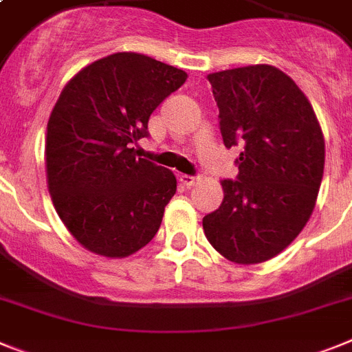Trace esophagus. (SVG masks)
<instances>
[{"label":"esophagus","mask_w":352,"mask_h":352,"mask_svg":"<svg viewBox=\"0 0 352 352\" xmlns=\"http://www.w3.org/2000/svg\"><path fill=\"white\" fill-rule=\"evenodd\" d=\"M179 179H182V183L185 185V187H192V185H196L197 183L196 176H188V174H183Z\"/></svg>","instance_id":"esophagus-1"}]
</instances>
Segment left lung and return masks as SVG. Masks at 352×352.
Returning <instances> with one entry per match:
<instances>
[{"mask_svg": "<svg viewBox=\"0 0 352 352\" xmlns=\"http://www.w3.org/2000/svg\"><path fill=\"white\" fill-rule=\"evenodd\" d=\"M228 149L239 146L236 179L203 219L215 251L230 262L262 263L301 233L324 174V137L310 101L272 65L208 74Z\"/></svg>", "mask_w": 352, "mask_h": 352, "instance_id": "left-lung-1", "label": "left lung"}]
</instances>
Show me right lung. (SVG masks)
<instances>
[{
    "instance_id": "1",
    "label": "right lung",
    "mask_w": 352,
    "mask_h": 352,
    "mask_svg": "<svg viewBox=\"0 0 352 352\" xmlns=\"http://www.w3.org/2000/svg\"><path fill=\"white\" fill-rule=\"evenodd\" d=\"M187 73L139 53H113L64 87L46 137L47 187L56 213L85 249L124 258L151 242L176 194L170 170L135 158L158 104Z\"/></svg>"
}]
</instances>
